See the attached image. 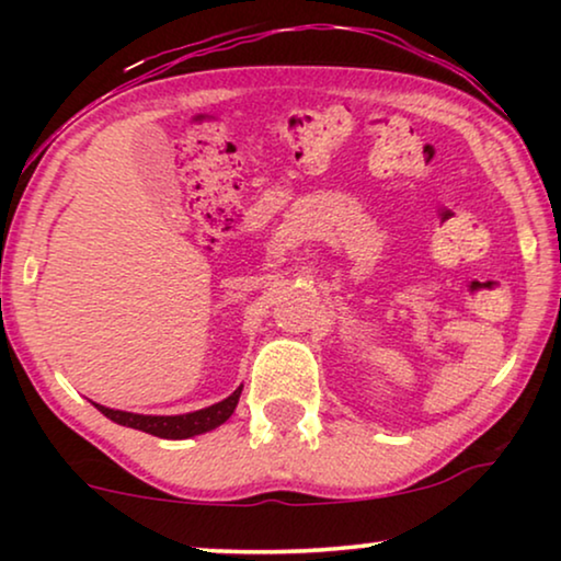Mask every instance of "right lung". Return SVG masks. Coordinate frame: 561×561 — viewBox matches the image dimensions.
<instances>
[{
	"mask_svg": "<svg viewBox=\"0 0 561 561\" xmlns=\"http://www.w3.org/2000/svg\"><path fill=\"white\" fill-rule=\"evenodd\" d=\"M242 386L234 390L232 396L225 398V401L209 405V409L194 411V413H181V416H142V413H129V411H114L106 409V405L94 403L99 411L104 413L106 419H112L114 424L137 428V432L160 436V439H188V436L206 434L211 428L225 424V421L232 416L237 409V401H240Z\"/></svg>",
	"mask_w": 561,
	"mask_h": 561,
	"instance_id": "add662e5",
	"label": "right lung"
}]
</instances>
